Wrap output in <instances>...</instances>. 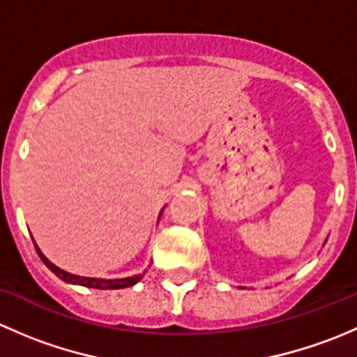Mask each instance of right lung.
I'll use <instances>...</instances> for the list:
<instances>
[{"mask_svg": "<svg viewBox=\"0 0 357 357\" xmlns=\"http://www.w3.org/2000/svg\"><path fill=\"white\" fill-rule=\"evenodd\" d=\"M162 212H164V208H162L160 214H158V219H160ZM34 247L36 250H38V255L41 257V261L46 264V268H48L52 273H55L60 280L70 283V285H81V287H88V289H98V290H119V289H128V287L136 285V283L143 278V275H145V273H142V275L128 276V278H89V276L72 275V273L63 271V269H60L59 266L53 264V262L43 254L41 248L36 245V242H34Z\"/></svg>", "mask_w": 357, "mask_h": 357, "instance_id": "1", "label": "right lung"}]
</instances>
